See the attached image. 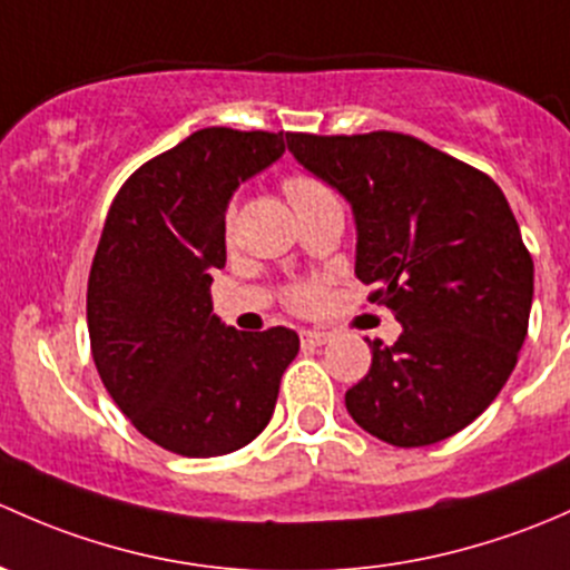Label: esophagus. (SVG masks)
<instances>
[{"instance_id":"esophagus-1","label":"esophagus","mask_w":570,"mask_h":570,"mask_svg":"<svg viewBox=\"0 0 570 570\" xmlns=\"http://www.w3.org/2000/svg\"><path fill=\"white\" fill-rule=\"evenodd\" d=\"M328 340L326 332H315V328H304L302 332V348H318Z\"/></svg>"}]
</instances>
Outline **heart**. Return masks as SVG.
I'll use <instances>...</instances> for the list:
<instances>
[{"instance_id":"1","label":"heart","mask_w":570,"mask_h":570,"mask_svg":"<svg viewBox=\"0 0 570 570\" xmlns=\"http://www.w3.org/2000/svg\"><path fill=\"white\" fill-rule=\"evenodd\" d=\"M285 195L293 203V208L313 203V199L328 195L326 184H321L313 175H291L285 180ZM287 302L293 309H313L321 302V285L318 283H298L287 291Z\"/></svg>"}]
</instances>
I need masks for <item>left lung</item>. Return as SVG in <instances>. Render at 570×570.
Segmentation results:
<instances>
[{"label":"left lung","mask_w":570,"mask_h":570,"mask_svg":"<svg viewBox=\"0 0 570 570\" xmlns=\"http://www.w3.org/2000/svg\"><path fill=\"white\" fill-rule=\"evenodd\" d=\"M285 139L351 203L356 277L403 326L395 345L367 340L371 371L345 392L348 414L395 448L463 431L500 395L530 324L535 268L502 189L409 134Z\"/></svg>","instance_id":"8db88e82"}]
</instances>
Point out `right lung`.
Returning a JSON list of instances; mask_svg holds the SVG:
<instances>
[{
  "instance_id": "add662e5",
  "label": "right lung",
  "mask_w": 570,
  "mask_h": 570,
  "mask_svg": "<svg viewBox=\"0 0 570 570\" xmlns=\"http://www.w3.org/2000/svg\"><path fill=\"white\" fill-rule=\"evenodd\" d=\"M283 154V131L203 128L142 164L109 208L87 283L92 360L117 409L169 453L249 444L298 354L293 328L238 332L210 302L227 203Z\"/></svg>"
}]
</instances>
